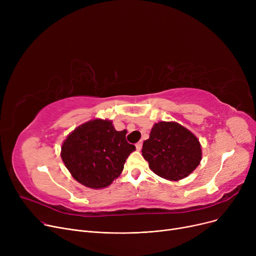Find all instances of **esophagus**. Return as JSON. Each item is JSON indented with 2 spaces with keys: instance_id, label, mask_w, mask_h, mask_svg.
I'll return each instance as SVG.
<instances>
[{
  "instance_id": "34e87169",
  "label": "esophagus",
  "mask_w": 256,
  "mask_h": 256,
  "mask_svg": "<svg viewBox=\"0 0 256 256\" xmlns=\"http://www.w3.org/2000/svg\"><path fill=\"white\" fill-rule=\"evenodd\" d=\"M142 144H143V142H142V141H140V142H138V143L136 144V148H137V150H141V148H142Z\"/></svg>"
}]
</instances>
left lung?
<instances>
[{"instance_id": "left-lung-1", "label": "left lung", "mask_w": 256, "mask_h": 256, "mask_svg": "<svg viewBox=\"0 0 256 256\" xmlns=\"http://www.w3.org/2000/svg\"><path fill=\"white\" fill-rule=\"evenodd\" d=\"M142 156L156 176L180 180L191 174L201 160V145L193 132L178 122L156 124L143 143Z\"/></svg>"}]
</instances>
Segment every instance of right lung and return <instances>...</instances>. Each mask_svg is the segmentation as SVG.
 Returning <instances> with one entry per match:
<instances>
[{"instance_id":"obj_1","label":"right lung","mask_w":256,"mask_h":256,"mask_svg":"<svg viewBox=\"0 0 256 256\" xmlns=\"http://www.w3.org/2000/svg\"><path fill=\"white\" fill-rule=\"evenodd\" d=\"M112 121L94 119L78 126L61 147V158L72 178L91 189L112 184L122 172L130 152L136 150Z\"/></svg>"}]
</instances>
